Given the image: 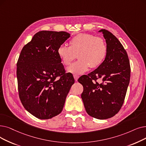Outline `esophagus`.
<instances>
[{
    "instance_id": "1",
    "label": "esophagus",
    "mask_w": 146,
    "mask_h": 146,
    "mask_svg": "<svg viewBox=\"0 0 146 146\" xmlns=\"http://www.w3.org/2000/svg\"><path fill=\"white\" fill-rule=\"evenodd\" d=\"M73 76H74V80H75L76 81H77V80H78V78H79V76H78V75H77V74H74V75H73Z\"/></svg>"
}]
</instances>
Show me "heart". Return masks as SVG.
I'll use <instances>...</instances> for the list:
<instances>
[{"label": "heart", "instance_id": "1", "mask_svg": "<svg viewBox=\"0 0 146 146\" xmlns=\"http://www.w3.org/2000/svg\"><path fill=\"white\" fill-rule=\"evenodd\" d=\"M107 53V47L103 39L92 35L80 33L73 36L69 41V46L60 45L57 54L61 62L66 66L79 60L67 68L72 73L81 74L88 69L96 68L104 62Z\"/></svg>", "mask_w": 146, "mask_h": 146}]
</instances>
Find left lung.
Masks as SVG:
<instances>
[{"mask_svg":"<svg viewBox=\"0 0 146 146\" xmlns=\"http://www.w3.org/2000/svg\"><path fill=\"white\" fill-rule=\"evenodd\" d=\"M103 32L107 47L103 64L78 82L83 85L81 98L89 115L98 119L115 116L124 103L130 80L129 60L123 45L111 32ZM99 79L100 83L98 82Z\"/></svg>","mask_w":146,"mask_h":146,"instance_id":"obj_1","label":"left lung"}]
</instances>
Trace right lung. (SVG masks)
<instances>
[{"mask_svg": "<svg viewBox=\"0 0 146 146\" xmlns=\"http://www.w3.org/2000/svg\"><path fill=\"white\" fill-rule=\"evenodd\" d=\"M70 35L66 31H40L21 51L17 63L19 97L24 107L40 119L62 111L74 79L66 73L57 49Z\"/></svg>", "mask_w": 146, "mask_h": 146, "instance_id": "add662e5", "label": "right lung"}]
</instances>
